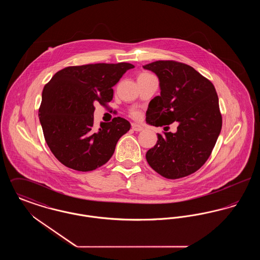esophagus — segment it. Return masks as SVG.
<instances>
[{"instance_id":"34e87169","label":"esophagus","mask_w":260,"mask_h":260,"mask_svg":"<svg viewBox=\"0 0 260 260\" xmlns=\"http://www.w3.org/2000/svg\"><path fill=\"white\" fill-rule=\"evenodd\" d=\"M133 129L135 132H141V131H143V127L140 124H133Z\"/></svg>"}]
</instances>
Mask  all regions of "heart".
Returning <instances> with one entry per match:
<instances>
[{"label": "heart", "mask_w": 260, "mask_h": 260, "mask_svg": "<svg viewBox=\"0 0 260 260\" xmlns=\"http://www.w3.org/2000/svg\"><path fill=\"white\" fill-rule=\"evenodd\" d=\"M134 115H135V116H136V112H135V113H134Z\"/></svg>", "instance_id": "heart-1"}]
</instances>
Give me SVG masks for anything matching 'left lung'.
<instances>
[{
    "label": "left lung",
    "instance_id": "1",
    "mask_svg": "<svg viewBox=\"0 0 260 260\" xmlns=\"http://www.w3.org/2000/svg\"><path fill=\"white\" fill-rule=\"evenodd\" d=\"M143 68L157 75L161 89L149 103L146 123L166 127L178 124L175 133L158 134L156 145L146 153L149 166L169 179L197 172L209 159L222 126L214 86L184 63L159 60Z\"/></svg>",
    "mask_w": 260,
    "mask_h": 260
}]
</instances>
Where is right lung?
<instances>
[{"mask_svg": "<svg viewBox=\"0 0 260 260\" xmlns=\"http://www.w3.org/2000/svg\"><path fill=\"white\" fill-rule=\"evenodd\" d=\"M131 63H96L70 66L55 73L45 86L39 109L40 123L50 151L64 166L90 172L110 160L131 124L124 118L93 127L94 103L105 106L113 88Z\"/></svg>", "mask_w": 260, "mask_h": 260, "instance_id": "add662e5", "label": "right lung"}]
</instances>
